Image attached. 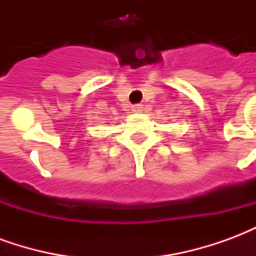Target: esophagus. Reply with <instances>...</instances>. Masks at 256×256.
Returning a JSON list of instances; mask_svg holds the SVG:
<instances>
[{"mask_svg":"<svg viewBox=\"0 0 256 256\" xmlns=\"http://www.w3.org/2000/svg\"><path fill=\"white\" fill-rule=\"evenodd\" d=\"M133 112H142L144 111V106L142 104H136V106H132Z\"/></svg>","mask_w":256,"mask_h":256,"instance_id":"esophagus-1","label":"esophagus"}]
</instances>
